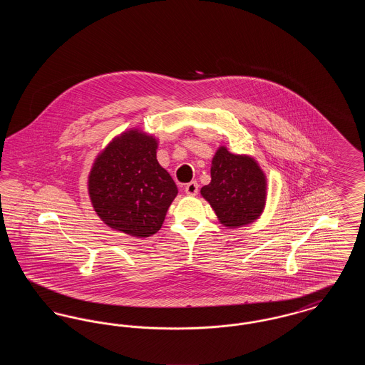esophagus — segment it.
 <instances>
[{
    "label": "esophagus",
    "instance_id": "esophagus-1",
    "mask_svg": "<svg viewBox=\"0 0 365 365\" xmlns=\"http://www.w3.org/2000/svg\"><path fill=\"white\" fill-rule=\"evenodd\" d=\"M198 183L195 182V180H192L190 183H187L186 186H185V191H186V194H189V195H197V192H198Z\"/></svg>",
    "mask_w": 365,
    "mask_h": 365
}]
</instances>
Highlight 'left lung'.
I'll return each instance as SVG.
<instances>
[{"label": "left lung", "mask_w": 365, "mask_h": 365, "mask_svg": "<svg viewBox=\"0 0 365 365\" xmlns=\"http://www.w3.org/2000/svg\"><path fill=\"white\" fill-rule=\"evenodd\" d=\"M210 183L202 197L216 212L222 225L240 227L260 216L265 205V176L257 163L220 148L212 160Z\"/></svg>", "instance_id": "1"}]
</instances>
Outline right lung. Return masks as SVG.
<instances>
[{"label":"right lung","mask_w":365,"mask_h":365,"mask_svg":"<svg viewBox=\"0 0 365 365\" xmlns=\"http://www.w3.org/2000/svg\"><path fill=\"white\" fill-rule=\"evenodd\" d=\"M156 149V139L131 130L96 160L88 194L105 225L143 238L161 228L178 187L158 164Z\"/></svg>","instance_id":"add662e5"}]
</instances>
